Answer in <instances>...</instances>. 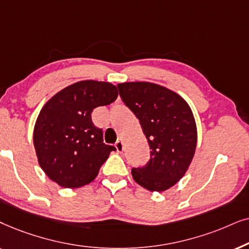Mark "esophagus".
Returning a JSON list of instances; mask_svg holds the SVG:
<instances>
[{"mask_svg": "<svg viewBox=\"0 0 249 249\" xmlns=\"http://www.w3.org/2000/svg\"><path fill=\"white\" fill-rule=\"evenodd\" d=\"M115 147H116V149H117L118 152H122L123 151V149H124V143H123L122 139H119V140L116 142Z\"/></svg>", "mask_w": 249, "mask_h": 249, "instance_id": "obj_1", "label": "esophagus"}]
</instances>
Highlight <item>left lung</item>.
Instances as JSON below:
<instances>
[{
    "mask_svg": "<svg viewBox=\"0 0 249 249\" xmlns=\"http://www.w3.org/2000/svg\"><path fill=\"white\" fill-rule=\"evenodd\" d=\"M119 95L140 121L150 147L145 166L132 177L149 191L177 184L190 166L197 147V125L190 106L177 92L149 82L118 84Z\"/></svg>",
    "mask_w": 249,
    "mask_h": 249,
    "instance_id": "left-lung-1",
    "label": "left lung"
}]
</instances>
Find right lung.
<instances>
[{"label": "right lung", "mask_w": 249, "mask_h": 249, "mask_svg": "<svg viewBox=\"0 0 249 249\" xmlns=\"http://www.w3.org/2000/svg\"><path fill=\"white\" fill-rule=\"evenodd\" d=\"M118 97L114 84L86 79L55 93L39 111L33 141L39 166L53 182L68 189L94 181L115 147L104 143L101 128L94 126V108Z\"/></svg>", "instance_id": "right-lung-1"}]
</instances>
